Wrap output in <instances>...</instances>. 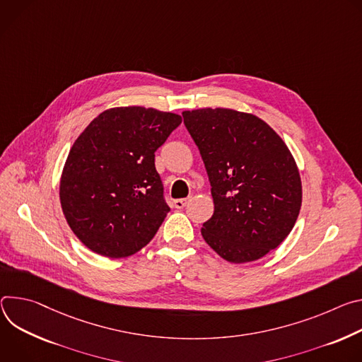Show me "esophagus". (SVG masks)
I'll use <instances>...</instances> for the list:
<instances>
[{"instance_id":"34e87169","label":"esophagus","mask_w":362,"mask_h":362,"mask_svg":"<svg viewBox=\"0 0 362 362\" xmlns=\"http://www.w3.org/2000/svg\"><path fill=\"white\" fill-rule=\"evenodd\" d=\"M188 203H189V198H178V199H174V207L184 209Z\"/></svg>"}]
</instances>
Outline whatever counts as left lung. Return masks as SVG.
I'll use <instances>...</instances> for the list:
<instances>
[{"mask_svg": "<svg viewBox=\"0 0 362 362\" xmlns=\"http://www.w3.org/2000/svg\"><path fill=\"white\" fill-rule=\"evenodd\" d=\"M211 185L214 213L203 224L207 245L233 263L253 262L292 231L302 185L288 146L255 115L231 109L182 112Z\"/></svg>", "mask_w": 362, "mask_h": 362, "instance_id": "obj_1", "label": "left lung"}]
</instances>
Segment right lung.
<instances>
[{
  "label": "right lung",
  "instance_id": "1",
  "mask_svg": "<svg viewBox=\"0 0 362 362\" xmlns=\"http://www.w3.org/2000/svg\"><path fill=\"white\" fill-rule=\"evenodd\" d=\"M181 116L141 106L102 112L73 144L60 182L64 217L86 247L127 257L146 246L170 206L155 151Z\"/></svg>",
  "mask_w": 362,
  "mask_h": 362
}]
</instances>
